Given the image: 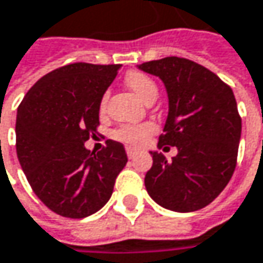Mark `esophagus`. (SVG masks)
<instances>
[{"label":"esophagus","mask_w":263,"mask_h":263,"mask_svg":"<svg viewBox=\"0 0 263 263\" xmlns=\"http://www.w3.org/2000/svg\"><path fill=\"white\" fill-rule=\"evenodd\" d=\"M125 151H127V156H128V159H133V157L136 156V151H135L133 148L127 147L125 148Z\"/></svg>","instance_id":"34e87169"}]
</instances>
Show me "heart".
<instances>
[{"mask_svg": "<svg viewBox=\"0 0 263 263\" xmlns=\"http://www.w3.org/2000/svg\"><path fill=\"white\" fill-rule=\"evenodd\" d=\"M125 84L142 100V101H154L157 97V86L148 76L139 71H132L125 76ZM107 104V93L103 95L100 103V110L104 112ZM156 125L151 122L142 124H124L114 132V138L130 145V147H141L154 135Z\"/></svg>", "mask_w": 263, "mask_h": 263, "instance_id": "heart-1", "label": "heart"}]
</instances>
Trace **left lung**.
Returning a JSON list of instances; mask_svg holds the SVG:
<instances>
[{
    "instance_id": "8db88e82",
    "label": "left lung",
    "mask_w": 263,
    "mask_h": 263,
    "mask_svg": "<svg viewBox=\"0 0 263 263\" xmlns=\"http://www.w3.org/2000/svg\"><path fill=\"white\" fill-rule=\"evenodd\" d=\"M139 69L159 77L168 93L170 110L157 147L179 151L173 160L149 151L148 195L174 212L203 209L236 168L242 124L233 90L208 68L181 57L145 62Z\"/></svg>"
}]
</instances>
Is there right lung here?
Wrapping results in <instances>:
<instances>
[{"instance_id":"add662e5","label":"right lung","mask_w":263,"mask_h":263,"mask_svg":"<svg viewBox=\"0 0 263 263\" xmlns=\"http://www.w3.org/2000/svg\"><path fill=\"white\" fill-rule=\"evenodd\" d=\"M119 65L71 63L51 71L24 97L16 115V153L37 198L57 215L86 218L112 197L127 163L124 145L101 151L84 142L100 125V103Z\"/></svg>"}]
</instances>
